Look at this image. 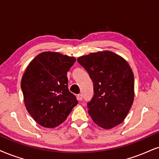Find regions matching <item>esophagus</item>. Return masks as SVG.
Instances as JSON below:
<instances>
[{"instance_id": "1", "label": "esophagus", "mask_w": 159, "mask_h": 159, "mask_svg": "<svg viewBox=\"0 0 159 159\" xmlns=\"http://www.w3.org/2000/svg\"><path fill=\"white\" fill-rule=\"evenodd\" d=\"M77 98L80 101H82L83 100V95H82L81 93H80V94L77 95Z\"/></svg>"}]
</instances>
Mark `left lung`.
Listing matches in <instances>:
<instances>
[{
    "label": "left lung",
    "mask_w": 159,
    "mask_h": 159,
    "mask_svg": "<svg viewBox=\"0 0 159 159\" xmlns=\"http://www.w3.org/2000/svg\"><path fill=\"white\" fill-rule=\"evenodd\" d=\"M77 61L93 83L89 113L98 126L109 130L121 124L134 99V76L128 62L111 51L91 53Z\"/></svg>",
    "instance_id": "left-lung-1"
}]
</instances>
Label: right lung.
Segmentation results:
<instances>
[{"instance_id":"right-lung-1","label":"right lung","mask_w":159,"mask_h":159,"mask_svg":"<svg viewBox=\"0 0 159 159\" xmlns=\"http://www.w3.org/2000/svg\"><path fill=\"white\" fill-rule=\"evenodd\" d=\"M76 58L58 52H44L29 62L22 80L25 106L39 125L54 128L67 119L77 105L68 91L67 72Z\"/></svg>"}]
</instances>
